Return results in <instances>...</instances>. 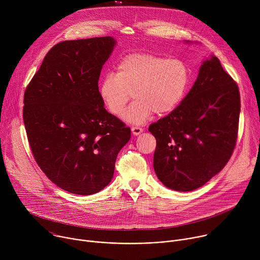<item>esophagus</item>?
I'll list each match as a JSON object with an SVG mask.
<instances>
[{
	"label": "esophagus",
	"mask_w": 260,
	"mask_h": 260,
	"mask_svg": "<svg viewBox=\"0 0 260 260\" xmlns=\"http://www.w3.org/2000/svg\"><path fill=\"white\" fill-rule=\"evenodd\" d=\"M142 132H143V128L140 127V126H133V127H132V133H133L135 136L140 135Z\"/></svg>",
	"instance_id": "esophagus-1"
}]
</instances>
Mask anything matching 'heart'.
Masks as SVG:
<instances>
[{"mask_svg":"<svg viewBox=\"0 0 260 260\" xmlns=\"http://www.w3.org/2000/svg\"><path fill=\"white\" fill-rule=\"evenodd\" d=\"M190 69L179 57L153 53L124 56L100 84L101 98L113 115H120L133 96L123 118L134 124L147 121L155 112L165 115L175 110L187 92Z\"/></svg>","mask_w":260,"mask_h":260,"instance_id":"1","label":"heart"}]
</instances>
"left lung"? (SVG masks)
<instances>
[{"instance_id": "obj_1", "label": "left lung", "mask_w": 260, "mask_h": 260, "mask_svg": "<svg viewBox=\"0 0 260 260\" xmlns=\"http://www.w3.org/2000/svg\"><path fill=\"white\" fill-rule=\"evenodd\" d=\"M240 111L237 82L216 56L205 60L181 104L148 128L156 139L158 179L171 189L191 191L218 174L236 147Z\"/></svg>"}]
</instances>
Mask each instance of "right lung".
Segmentation results:
<instances>
[{"mask_svg":"<svg viewBox=\"0 0 260 260\" xmlns=\"http://www.w3.org/2000/svg\"><path fill=\"white\" fill-rule=\"evenodd\" d=\"M112 37L54 45L25 88L23 122L34 158L55 185L89 196L113 178L131 128L107 112L101 71L115 46Z\"/></svg>","mask_w":260,"mask_h":260,"instance_id":"1","label":"right lung"}]
</instances>
